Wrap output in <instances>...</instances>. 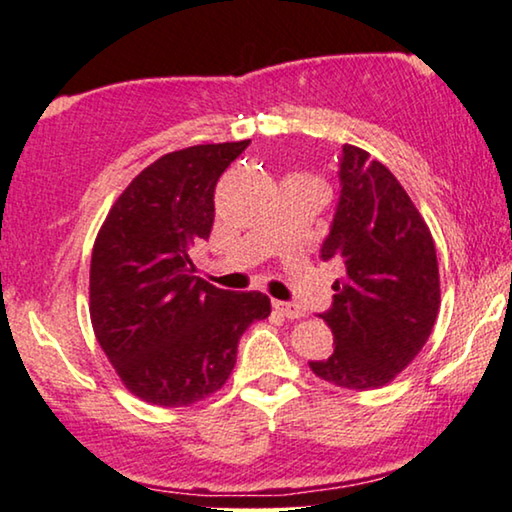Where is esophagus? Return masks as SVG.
I'll return each instance as SVG.
<instances>
[{
	"instance_id": "obj_1",
	"label": "esophagus",
	"mask_w": 512,
	"mask_h": 512,
	"mask_svg": "<svg viewBox=\"0 0 512 512\" xmlns=\"http://www.w3.org/2000/svg\"><path fill=\"white\" fill-rule=\"evenodd\" d=\"M273 308H276L280 315H285V318H290V320H299V318H304V315H306L297 304H290V301H273Z\"/></svg>"
}]
</instances>
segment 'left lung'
<instances>
[{
    "label": "left lung",
    "instance_id": "1",
    "mask_svg": "<svg viewBox=\"0 0 512 512\" xmlns=\"http://www.w3.org/2000/svg\"><path fill=\"white\" fill-rule=\"evenodd\" d=\"M341 194L322 259L345 276L320 313L334 334L315 376L345 390H376L413 362L434 329L441 283L427 222L383 162L345 143L338 157Z\"/></svg>",
    "mask_w": 512,
    "mask_h": 512
}]
</instances>
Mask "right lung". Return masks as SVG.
Returning a JSON list of instances; mask_svg holds the SVG:
<instances>
[{
	"instance_id": "add662e5",
	"label": "right lung",
	"mask_w": 512,
	"mask_h": 512,
	"mask_svg": "<svg viewBox=\"0 0 512 512\" xmlns=\"http://www.w3.org/2000/svg\"><path fill=\"white\" fill-rule=\"evenodd\" d=\"M250 141L176 150L127 185L99 229L90 262L95 336L125 387L162 408L218 392L255 320L262 292L220 290L194 276L190 250L211 236L213 192Z\"/></svg>"
}]
</instances>
